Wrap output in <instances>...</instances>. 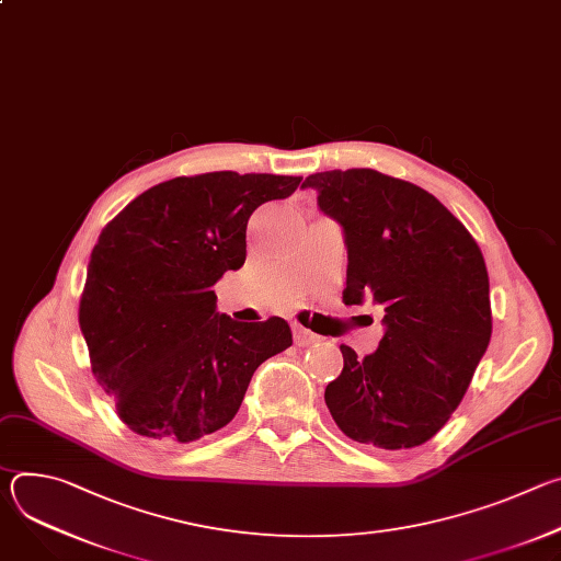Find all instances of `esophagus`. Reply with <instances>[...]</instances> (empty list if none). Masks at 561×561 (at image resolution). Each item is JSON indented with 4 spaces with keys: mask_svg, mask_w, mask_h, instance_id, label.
Wrapping results in <instances>:
<instances>
[{
    "mask_svg": "<svg viewBox=\"0 0 561 561\" xmlns=\"http://www.w3.org/2000/svg\"><path fill=\"white\" fill-rule=\"evenodd\" d=\"M293 335H295V344H297V346H310V344L319 342V337H317L314 333H310L308 329H304V327H299V324L293 327Z\"/></svg>",
    "mask_w": 561,
    "mask_h": 561,
    "instance_id": "obj_1",
    "label": "esophagus"
}]
</instances>
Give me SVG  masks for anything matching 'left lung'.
I'll list each match as a JSON object with an SVG mask.
<instances>
[{
  "label": "left lung",
  "instance_id": "1",
  "mask_svg": "<svg viewBox=\"0 0 561 561\" xmlns=\"http://www.w3.org/2000/svg\"><path fill=\"white\" fill-rule=\"evenodd\" d=\"M301 186L344 228V304L370 297L386 312L375 353L362 359L340 346L344 368L327 386V407L359 444L422 446L459 407L491 342L484 255L466 226L411 182L348 169L308 175Z\"/></svg>",
  "mask_w": 561,
  "mask_h": 561
}]
</instances>
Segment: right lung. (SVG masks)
I'll list each match as a JSON object with an SVG mask.
<instances>
[{
  "mask_svg": "<svg viewBox=\"0 0 561 561\" xmlns=\"http://www.w3.org/2000/svg\"><path fill=\"white\" fill-rule=\"evenodd\" d=\"M299 182L232 171L175 178L104 226L79 329L98 383L133 433L188 444L224 428L257 366L293 344L282 317L234 322L219 314L213 286L244 266L253 210L286 199Z\"/></svg>",
  "mask_w": 561,
  "mask_h": 561,
  "instance_id": "right-lung-1",
  "label": "right lung"
}]
</instances>
